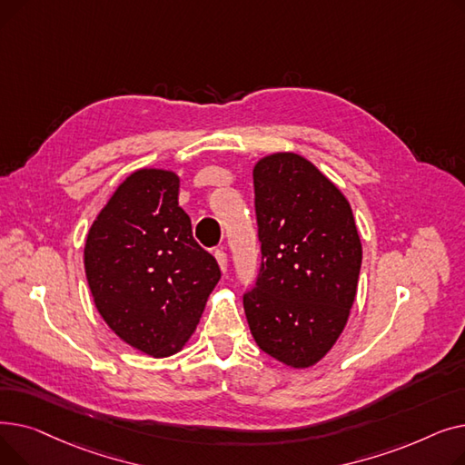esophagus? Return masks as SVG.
<instances>
[{
  "instance_id": "1",
  "label": "esophagus",
  "mask_w": 465,
  "mask_h": 465,
  "mask_svg": "<svg viewBox=\"0 0 465 465\" xmlns=\"http://www.w3.org/2000/svg\"><path fill=\"white\" fill-rule=\"evenodd\" d=\"M214 258H216V262L220 265V270H223V273H226L228 272V256H226V252L224 251H214Z\"/></svg>"
}]
</instances>
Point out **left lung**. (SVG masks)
I'll list each match as a JSON object with an SVG mask.
<instances>
[{"instance_id": "1", "label": "left lung", "mask_w": 465, "mask_h": 465, "mask_svg": "<svg viewBox=\"0 0 465 465\" xmlns=\"http://www.w3.org/2000/svg\"><path fill=\"white\" fill-rule=\"evenodd\" d=\"M262 267L242 298L256 345L294 370L319 363L356 300L361 241L345 193L298 153L252 169Z\"/></svg>"}]
</instances>
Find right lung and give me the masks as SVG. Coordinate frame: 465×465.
I'll return each instance as SVG.
<instances>
[{"label": "right lung", "mask_w": 465, "mask_h": 465, "mask_svg": "<svg viewBox=\"0 0 465 465\" xmlns=\"http://www.w3.org/2000/svg\"><path fill=\"white\" fill-rule=\"evenodd\" d=\"M181 179L141 167L97 213L84 242L88 288L105 324L153 358L184 349L220 281L216 260L192 237Z\"/></svg>", "instance_id": "obj_1"}]
</instances>
